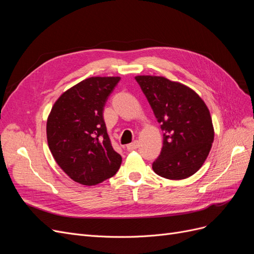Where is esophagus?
Segmentation results:
<instances>
[{"label": "esophagus", "instance_id": "obj_1", "mask_svg": "<svg viewBox=\"0 0 254 254\" xmlns=\"http://www.w3.org/2000/svg\"><path fill=\"white\" fill-rule=\"evenodd\" d=\"M139 145H140L139 141H133L132 143H130V144H128V145L126 146V148H127V150H129V151H131V150H134V149H136L137 147H139Z\"/></svg>", "mask_w": 254, "mask_h": 254}]
</instances>
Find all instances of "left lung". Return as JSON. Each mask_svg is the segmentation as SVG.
<instances>
[{
    "label": "left lung",
    "mask_w": 254,
    "mask_h": 254,
    "mask_svg": "<svg viewBox=\"0 0 254 254\" xmlns=\"http://www.w3.org/2000/svg\"><path fill=\"white\" fill-rule=\"evenodd\" d=\"M142 91L163 130V147L152 163L157 175L182 180L199 171L214 141L210 110L196 92L163 76L137 75Z\"/></svg>",
    "instance_id": "8db88e82"
}]
</instances>
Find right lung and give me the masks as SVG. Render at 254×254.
Segmentation results:
<instances>
[{"label":"right lung","mask_w":254,"mask_h":254,"mask_svg":"<svg viewBox=\"0 0 254 254\" xmlns=\"http://www.w3.org/2000/svg\"><path fill=\"white\" fill-rule=\"evenodd\" d=\"M121 77L93 76L61 94L48 117L47 139L56 163L72 180L96 186L114 176L122 157L112 147L104 106Z\"/></svg>","instance_id":"obj_1"}]
</instances>
